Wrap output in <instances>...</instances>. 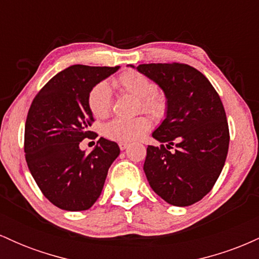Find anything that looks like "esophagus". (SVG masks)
I'll list each match as a JSON object with an SVG mask.
<instances>
[{
    "instance_id": "1",
    "label": "esophagus",
    "mask_w": 259,
    "mask_h": 259,
    "mask_svg": "<svg viewBox=\"0 0 259 259\" xmlns=\"http://www.w3.org/2000/svg\"><path fill=\"white\" fill-rule=\"evenodd\" d=\"M127 146H129V144H127V142H119V148L121 151L125 150V148H127Z\"/></svg>"
}]
</instances>
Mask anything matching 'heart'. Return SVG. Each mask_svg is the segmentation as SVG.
<instances>
[{
  "label": "heart",
  "mask_w": 259,
  "mask_h": 259,
  "mask_svg": "<svg viewBox=\"0 0 259 259\" xmlns=\"http://www.w3.org/2000/svg\"><path fill=\"white\" fill-rule=\"evenodd\" d=\"M113 85L120 91L140 99V107L142 111L151 114L153 118L159 119L167 113V99L162 92L156 90V86L151 79L144 74L135 70H126L113 80ZM88 105L92 114L100 119L106 118L111 113L113 106L112 91L106 81H101L91 89L88 97ZM150 127L151 120L146 115H140L132 119L115 118L103 126V134L106 138L114 141L129 142L141 138Z\"/></svg>",
  "instance_id": "1"
}]
</instances>
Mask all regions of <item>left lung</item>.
Instances as JSON below:
<instances>
[{"label": "left lung", "mask_w": 259, "mask_h": 259, "mask_svg": "<svg viewBox=\"0 0 259 259\" xmlns=\"http://www.w3.org/2000/svg\"><path fill=\"white\" fill-rule=\"evenodd\" d=\"M136 69L159 85L168 103L167 117L152 134L162 145L147 147L148 184L168 203L191 206L213 189L227 159L224 106L209 80L191 65L150 63Z\"/></svg>", "instance_id": "obj_1"}]
</instances>
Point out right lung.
Wrapping results in <instances>:
<instances>
[{
    "label": "right lung",
    "instance_id": "obj_1",
    "mask_svg": "<svg viewBox=\"0 0 259 259\" xmlns=\"http://www.w3.org/2000/svg\"><path fill=\"white\" fill-rule=\"evenodd\" d=\"M119 67L75 64L62 70L37 92L25 121L24 152L29 170L45 197L70 212L89 209L102 192L107 173L120 150L101 138L92 152L79 145L92 135L91 89Z\"/></svg>",
    "mask_w": 259,
    "mask_h": 259
}]
</instances>
